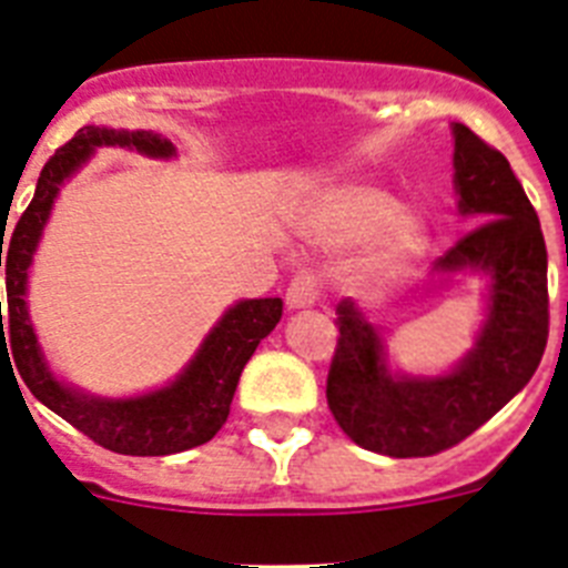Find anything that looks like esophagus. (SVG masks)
Segmentation results:
<instances>
[{
    "mask_svg": "<svg viewBox=\"0 0 568 568\" xmlns=\"http://www.w3.org/2000/svg\"><path fill=\"white\" fill-rule=\"evenodd\" d=\"M321 298V284L318 275L310 273V270H301L293 281H290L287 287V304L290 310H301V307H313L315 301Z\"/></svg>",
    "mask_w": 568,
    "mask_h": 568,
    "instance_id": "obj_1",
    "label": "esophagus"
}]
</instances>
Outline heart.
Instances as JSON below:
<instances>
[{
	"instance_id": "heart-1",
	"label": "heart",
	"mask_w": 568,
	"mask_h": 568,
	"mask_svg": "<svg viewBox=\"0 0 568 568\" xmlns=\"http://www.w3.org/2000/svg\"><path fill=\"white\" fill-rule=\"evenodd\" d=\"M358 261L364 281H384L398 275L418 258L424 247V227L415 215L398 213V202L369 184H344L321 199L313 215V235L329 247H346L369 239Z\"/></svg>"
}]
</instances>
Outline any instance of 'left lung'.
I'll return each mask as SVG.
<instances>
[{
    "mask_svg": "<svg viewBox=\"0 0 568 568\" xmlns=\"http://www.w3.org/2000/svg\"><path fill=\"white\" fill-rule=\"evenodd\" d=\"M455 184L460 213L475 215L435 270H486L489 318L464 364L440 378H393L381 364V338L353 301L335 307L327 404L358 446L389 458H426L453 449L529 384L549 338L546 241L506 155L455 122Z\"/></svg>",
    "mask_w": 568,
    "mask_h": 568,
    "instance_id": "obj_1",
    "label": "left lung"
}]
</instances>
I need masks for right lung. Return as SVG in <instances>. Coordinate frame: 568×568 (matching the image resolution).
Segmentation results:
<instances>
[{
    "label": "right lung",
    "mask_w": 568,
    "mask_h": 568,
    "mask_svg": "<svg viewBox=\"0 0 568 568\" xmlns=\"http://www.w3.org/2000/svg\"><path fill=\"white\" fill-rule=\"evenodd\" d=\"M99 144H122V148H135L148 155H162V159L173 155V144L159 133H150V130L128 133V130L108 128L77 130L68 144L50 155L39 173L37 193L30 199L28 210L19 215L13 235L8 244H4V235L0 241L4 244L0 247V267L4 264V290H8V310L4 313L0 310V358L13 355L8 361H13L19 378L28 384L37 400H42L48 409L62 415L70 426H77L79 433L110 453L139 455V458L184 453V449L207 444L224 426L241 369L255 353L261 338H267L281 321V298H250L227 310L213 333L204 338L202 349L190 361L187 369L164 389L139 395V398L104 400L84 398L59 384L50 375L39 353L37 335L30 327L24 284H28V267L59 193V184ZM4 337L9 341L4 342Z\"/></svg>",
    "instance_id": "1"
}]
</instances>
